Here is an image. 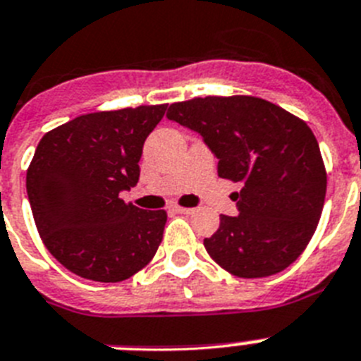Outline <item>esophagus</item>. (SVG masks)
<instances>
[{"label": "esophagus", "mask_w": 361, "mask_h": 361, "mask_svg": "<svg viewBox=\"0 0 361 361\" xmlns=\"http://www.w3.org/2000/svg\"><path fill=\"white\" fill-rule=\"evenodd\" d=\"M176 213H180V214H192L195 213V209H190V207H174Z\"/></svg>", "instance_id": "34e87169"}]
</instances>
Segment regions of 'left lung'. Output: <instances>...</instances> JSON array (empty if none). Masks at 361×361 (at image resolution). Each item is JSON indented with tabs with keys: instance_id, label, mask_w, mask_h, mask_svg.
Listing matches in <instances>:
<instances>
[{
	"instance_id": "8db88e82",
	"label": "left lung",
	"mask_w": 361,
	"mask_h": 361,
	"mask_svg": "<svg viewBox=\"0 0 361 361\" xmlns=\"http://www.w3.org/2000/svg\"><path fill=\"white\" fill-rule=\"evenodd\" d=\"M166 119L196 132L218 159V176L242 185L231 196L237 216L220 214V227L204 240L209 255L244 279L288 268L325 204V165L307 123L244 95L176 102Z\"/></svg>"
}]
</instances>
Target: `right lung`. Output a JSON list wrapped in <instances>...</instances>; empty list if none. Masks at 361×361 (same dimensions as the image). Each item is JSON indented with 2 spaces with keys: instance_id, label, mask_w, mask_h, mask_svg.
I'll list each match as a JSON object with an SVG mask.
<instances>
[{
  "instance_id": "right-lung-1",
  "label": "right lung",
  "mask_w": 361,
  "mask_h": 361,
  "mask_svg": "<svg viewBox=\"0 0 361 361\" xmlns=\"http://www.w3.org/2000/svg\"><path fill=\"white\" fill-rule=\"evenodd\" d=\"M166 104L97 111L51 130L27 171V196L45 247L78 277L119 283L152 260L165 211L121 200L139 181L143 145Z\"/></svg>"
}]
</instances>
